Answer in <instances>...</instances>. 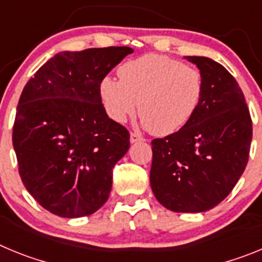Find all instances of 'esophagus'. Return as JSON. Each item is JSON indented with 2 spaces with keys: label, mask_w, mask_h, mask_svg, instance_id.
<instances>
[{
  "label": "esophagus",
  "mask_w": 262,
  "mask_h": 262,
  "mask_svg": "<svg viewBox=\"0 0 262 262\" xmlns=\"http://www.w3.org/2000/svg\"><path fill=\"white\" fill-rule=\"evenodd\" d=\"M143 140H144V139H143V136H140L139 134H136V133L129 134V142H131V143L143 142Z\"/></svg>",
  "instance_id": "34e87169"
}]
</instances>
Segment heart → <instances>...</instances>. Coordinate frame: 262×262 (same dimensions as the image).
Instances as JSON below:
<instances>
[{"mask_svg":"<svg viewBox=\"0 0 262 262\" xmlns=\"http://www.w3.org/2000/svg\"><path fill=\"white\" fill-rule=\"evenodd\" d=\"M119 81L103 77L99 97L106 113L124 123L136 113L145 128L168 136L186 126L203 97V77L198 69L172 57L147 53L118 68Z\"/></svg>","mask_w":262,"mask_h":262,"instance_id":"1","label":"heart"}]
</instances>
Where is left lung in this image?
Returning <instances> with one entry per match:
<instances>
[{"instance_id":"obj_1","label":"left lung","mask_w":262,"mask_h":262,"mask_svg":"<svg viewBox=\"0 0 262 262\" xmlns=\"http://www.w3.org/2000/svg\"><path fill=\"white\" fill-rule=\"evenodd\" d=\"M203 77V97L180 131L152 140L149 181L174 212H203L231 193L248 163L252 119L233 76L205 56H185Z\"/></svg>"}]
</instances>
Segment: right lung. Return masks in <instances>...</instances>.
<instances>
[{
	"label": "right lung",
	"mask_w": 262,
	"mask_h": 262,
	"mask_svg": "<svg viewBox=\"0 0 262 262\" xmlns=\"http://www.w3.org/2000/svg\"><path fill=\"white\" fill-rule=\"evenodd\" d=\"M133 52L64 51L23 88L13 127L19 176L36 202L57 216L92 215L107 201L129 134L106 114L99 84Z\"/></svg>",
	"instance_id": "obj_1"
}]
</instances>
